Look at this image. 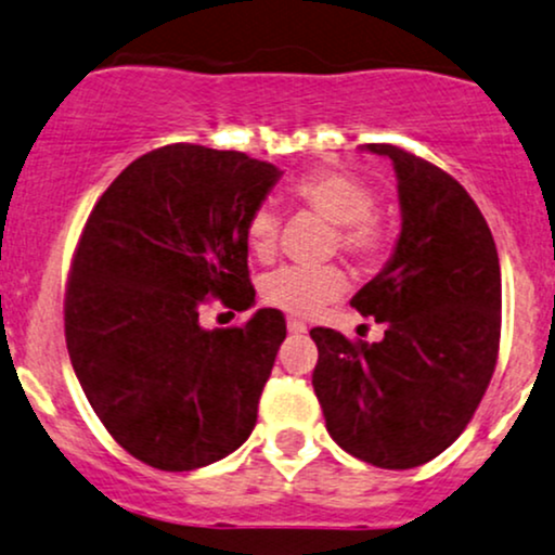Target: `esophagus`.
<instances>
[{
	"mask_svg": "<svg viewBox=\"0 0 555 555\" xmlns=\"http://www.w3.org/2000/svg\"><path fill=\"white\" fill-rule=\"evenodd\" d=\"M286 328H289V334H308V326H305L299 318H289V321H286Z\"/></svg>",
	"mask_w": 555,
	"mask_h": 555,
	"instance_id": "esophagus-1",
	"label": "esophagus"
}]
</instances>
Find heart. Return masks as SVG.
Returning <instances> with one entry per match:
<instances>
[{
    "label": "heart",
    "mask_w": 555,
    "mask_h": 555,
    "mask_svg": "<svg viewBox=\"0 0 555 555\" xmlns=\"http://www.w3.org/2000/svg\"><path fill=\"white\" fill-rule=\"evenodd\" d=\"M295 197L305 208L334 224L331 250L354 258L358 263H375L391 240L388 224L375 208V193L349 171H315L295 184ZM279 242V216L269 206H258L247 216L245 245L256 260H271ZM347 292V273L339 266H282L260 279V297L271 308L289 315H313L323 305Z\"/></svg>",
    "instance_id": "1"
}]
</instances>
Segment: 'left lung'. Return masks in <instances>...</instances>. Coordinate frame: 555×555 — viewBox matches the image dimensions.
Instances as JSON below:
<instances>
[{"label": "left lung", "mask_w": 555, "mask_h": 555, "mask_svg": "<svg viewBox=\"0 0 555 555\" xmlns=\"http://www.w3.org/2000/svg\"><path fill=\"white\" fill-rule=\"evenodd\" d=\"M399 180L401 234L352 308L384 323L380 341L313 328L315 397L347 454L384 469L436 460L473 420L501 339V266L467 190L399 145L367 143Z\"/></svg>", "instance_id": "8db88e82"}]
</instances>
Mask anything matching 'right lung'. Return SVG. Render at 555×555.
Instances as JSON below:
<instances>
[{
    "mask_svg": "<svg viewBox=\"0 0 555 555\" xmlns=\"http://www.w3.org/2000/svg\"><path fill=\"white\" fill-rule=\"evenodd\" d=\"M282 171L240 151L175 143L135 158L99 197L65 292L82 391L127 454L190 473L247 441L286 336L279 310L206 331L211 297L256 302L245 224Z\"/></svg>",
    "mask_w": 555,
    "mask_h": 555,
    "instance_id": "right-lung-1",
    "label": "right lung"
}]
</instances>
